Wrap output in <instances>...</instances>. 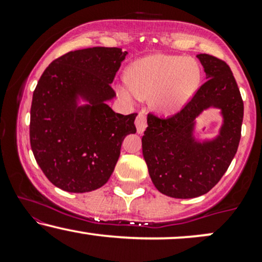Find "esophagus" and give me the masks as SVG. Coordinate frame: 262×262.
Instances as JSON below:
<instances>
[{
  "instance_id": "1",
  "label": "esophagus",
  "mask_w": 262,
  "mask_h": 262,
  "mask_svg": "<svg viewBox=\"0 0 262 262\" xmlns=\"http://www.w3.org/2000/svg\"><path fill=\"white\" fill-rule=\"evenodd\" d=\"M135 127H137L138 134H143L144 130L146 128V118L144 116L143 112H140L137 116V119H135Z\"/></svg>"
}]
</instances>
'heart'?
<instances>
[{
    "mask_svg": "<svg viewBox=\"0 0 262 262\" xmlns=\"http://www.w3.org/2000/svg\"><path fill=\"white\" fill-rule=\"evenodd\" d=\"M200 68L191 59L175 55L146 56L128 70L129 85L121 89L123 97L149 98L158 112L169 114L180 110L196 91Z\"/></svg>",
    "mask_w": 262,
    "mask_h": 262,
    "instance_id": "b5f03b06",
    "label": "heart"
}]
</instances>
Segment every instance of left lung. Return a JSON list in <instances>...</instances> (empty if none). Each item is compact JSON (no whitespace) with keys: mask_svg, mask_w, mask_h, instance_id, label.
Returning a JSON list of instances; mask_svg holds the SVG:
<instances>
[{"mask_svg":"<svg viewBox=\"0 0 262 262\" xmlns=\"http://www.w3.org/2000/svg\"><path fill=\"white\" fill-rule=\"evenodd\" d=\"M207 81L179 113L159 118L150 113L141 138L143 156L159 192L194 198L210 191L236 154L244 103L230 68L223 60L200 54ZM208 107L221 111L222 125L212 140L195 138L196 118Z\"/></svg>","mask_w":262,"mask_h":262,"instance_id":"obj_1","label":"left lung"}]
</instances>
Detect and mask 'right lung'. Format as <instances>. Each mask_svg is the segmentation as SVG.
I'll use <instances>...</instances> for the list:
<instances>
[{
    "label": "right lung",
    "instance_id": "1",
    "mask_svg": "<svg viewBox=\"0 0 262 262\" xmlns=\"http://www.w3.org/2000/svg\"><path fill=\"white\" fill-rule=\"evenodd\" d=\"M127 52L95 47L60 56L45 69L33 92L32 151L54 186L83 193L110 180L137 113H116L108 101Z\"/></svg>",
    "mask_w": 262,
    "mask_h": 262
}]
</instances>
